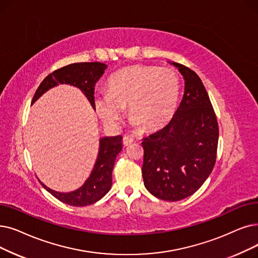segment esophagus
Here are the masks:
<instances>
[{
  "label": "esophagus",
  "instance_id": "34e87169",
  "mask_svg": "<svg viewBox=\"0 0 258 258\" xmlns=\"http://www.w3.org/2000/svg\"><path fill=\"white\" fill-rule=\"evenodd\" d=\"M134 142V138L133 137H131V136H124L123 137V144L125 145H130V144H132Z\"/></svg>",
  "mask_w": 258,
  "mask_h": 258
}]
</instances>
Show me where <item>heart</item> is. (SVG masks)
<instances>
[{
    "mask_svg": "<svg viewBox=\"0 0 258 258\" xmlns=\"http://www.w3.org/2000/svg\"><path fill=\"white\" fill-rule=\"evenodd\" d=\"M179 96L180 80L173 70L138 64L111 75L107 94L97 95L95 106L107 124L117 123L127 107L133 124L150 132L171 121Z\"/></svg>",
    "mask_w": 258,
    "mask_h": 258,
    "instance_id": "heart-1",
    "label": "heart"
}]
</instances>
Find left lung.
Returning <instances> with one entry per match:
<instances>
[{
  "mask_svg": "<svg viewBox=\"0 0 258 258\" xmlns=\"http://www.w3.org/2000/svg\"><path fill=\"white\" fill-rule=\"evenodd\" d=\"M172 64L183 76V98L169 124L143 139L142 177L152 195L178 201L193 195L210 176L219 131L198 75L182 64Z\"/></svg>",
  "mask_w": 258,
  "mask_h": 258,
  "instance_id": "1",
  "label": "left lung"
}]
</instances>
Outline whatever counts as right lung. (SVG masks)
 Masks as SVG:
<instances>
[{"mask_svg": "<svg viewBox=\"0 0 258 258\" xmlns=\"http://www.w3.org/2000/svg\"><path fill=\"white\" fill-rule=\"evenodd\" d=\"M106 67V64L100 62H83L70 64L54 71L41 82L32 98L31 104L35 103L48 89L58 86L59 84H70L80 88L93 108H96L94 97L95 85L100 77L104 74ZM121 150L122 137L120 135L100 139L98 157L94 169L83 185L76 191L60 193L53 191L40 180L39 181L47 192L66 205L73 207L93 205L101 199L110 189L111 182H113L111 173H113L115 159Z\"/></svg>", "mask_w": 258, "mask_h": 258, "instance_id": "1", "label": "right lung"}]
</instances>
